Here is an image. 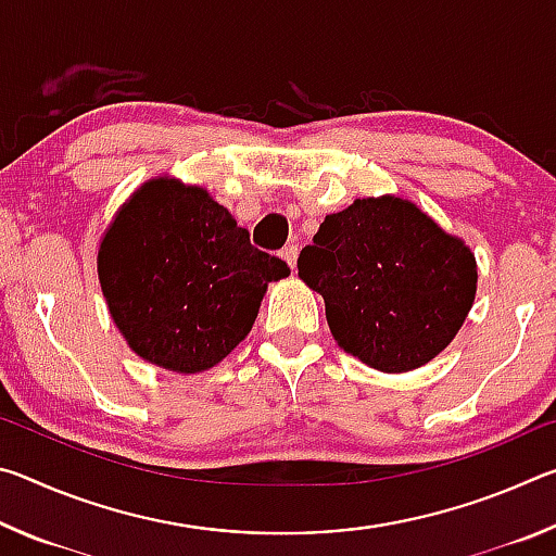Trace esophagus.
<instances>
[{
	"instance_id": "obj_1",
	"label": "esophagus",
	"mask_w": 556,
	"mask_h": 556,
	"mask_svg": "<svg viewBox=\"0 0 556 556\" xmlns=\"http://www.w3.org/2000/svg\"><path fill=\"white\" fill-rule=\"evenodd\" d=\"M296 255H299V248H296L294 242L285 244V248H281V257H285V262H287V265H289L291 269L296 267Z\"/></svg>"
}]
</instances>
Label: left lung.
Segmentation results:
<instances>
[{
  "label": "left lung",
  "instance_id": "obj_1",
  "mask_svg": "<svg viewBox=\"0 0 556 556\" xmlns=\"http://www.w3.org/2000/svg\"><path fill=\"white\" fill-rule=\"evenodd\" d=\"M345 353L407 372L454 341L476 296V260L417 205L363 199L326 215L296 260Z\"/></svg>",
  "mask_w": 556,
  "mask_h": 556
}]
</instances>
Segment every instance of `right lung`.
Here are the masks:
<instances>
[{
	"label": "right lung",
	"mask_w": 556,
	"mask_h": 556,
	"mask_svg": "<svg viewBox=\"0 0 556 556\" xmlns=\"http://www.w3.org/2000/svg\"><path fill=\"white\" fill-rule=\"evenodd\" d=\"M110 314L137 355L174 372L220 363L255 324L267 285L289 275L203 188L144 184L98 252Z\"/></svg>",
	"instance_id": "obj_1"
}]
</instances>
